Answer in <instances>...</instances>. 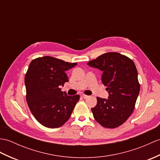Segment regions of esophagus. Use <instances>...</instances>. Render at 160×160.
<instances>
[{"label": "esophagus", "mask_w": 160, "mask_h": 160, "mask_svg": "<svg viewBox=\"0 0 160 160\" xmlns=\"http://www.w3.org/2000/svg\"><path fill=\"white\" fill-rule=\"evenodd\" d=\"M82 97L84 99H87L88 98V95H82Z\"/></svg>", "instance_id": "34e87169"}]
</instances>
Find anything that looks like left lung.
Returning <instances> with one entry per match:
<instances>
[{
    "label": "left lung",
    "mask_w": 160,
    "mask_h": 160,
    "mask_svg": "<svg viewBox=\"0 0 160 160\" xmlns=\"http://www.w3.org/2000/svg\"><path fill=\"white\" fill-rule=\"evenodd\" d=\"M87 65L102 72V82L109 93L108 99L97 98L91 108L95 119L104 128H117L130 117L140 92L134 62L119 53L108 52Z\"/></svg>",
    "instance_id": "obj_1"
}]
</instances>
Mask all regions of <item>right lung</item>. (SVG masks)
<instances>
[{
	"label": "right lung",
	"mask_w": 160,
	"mask_h": 160,
	"mask_svg": "<svg viewBox=\"0 0 160 160\" xmlns=\"http://www.w3.org/2000/svg\"><path fill=\"white\" fill-rule=\"evenodd\" d=\"M76 65L52 57L30 63L24 80L26 98L32 115L43 126L59 128L71 117L80 96H69L60 87L69 81L65 72Z\"/></svg>",
	"instance_id": "right-lung-1"
}]
</instances>
